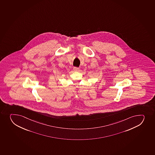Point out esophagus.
Masks as SVG:
<instances>
[{
	"mask_svg": "<svg viewBox=\"0 0 155 155\" xmlns=\"http://www.w3.org/2000/svg\"><path fill=\"white\" fill-rule=\"evenodd\" d=\"M73 70L75 71V72H77V71H79V69L78 68L74 67V68Z\"/></svg>",
	"mask_w": 155,
	"mask_h": 155,
	"instance_id": "esophagus-1",
	"label": "esophagus"
}]
</instances>
